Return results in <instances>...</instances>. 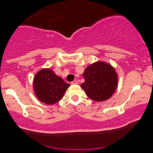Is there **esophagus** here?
<instances>
[{"label":"esophagus","mask_w":153,"mask_h":153,"mask_svg":"<svg viewBox=\"0 0 153 153\" xmlns=\"http://www.w3.org/2000/svg\"><path fill=\"white\" fill-rule=\"evenodd\" d=\"M71 84H72V85H76V84H78V81H76V80H75V81H72V82L71 83Z\"/></svg>","instance_id":"1"}]
</instances>
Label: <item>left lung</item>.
Masks as SVG:
<instances>
[{
  "mask_svg": "<svg viewBox=\"0 0 153 153\" xmlns=\"http://www.w3.org/2000/svg\"><path fill=\"white\" fill-rule=\"evenodd\" d=\"M84 82L81 88L86 95L95 101L109 99L118 86V75L109 64L97 61L88 66L83 73Z\"/></svg>",
  "mask_w": 153,
  "mask_h": 153,
  "instance_id": "obj_1",
  "label": "left lung"
}]
</instances>
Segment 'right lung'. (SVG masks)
Wrapping results in <instances>:
<instances>
[{"mask_svg": "<svg viewBox=\"0 0 153 153\" xmlns=\"http://www.w3.org/2000/svg\"><path fill=\"white\" fill-rule=\"evenodd\" d=\"M69 86L50 69H41L34 77L35 95L40 101L49 105L59 101Z\"/></svg>", "mask_w": 153, "mask_h": 153, "instance_id": "right-lung-1", "label": "right lung"}]
</instances>
